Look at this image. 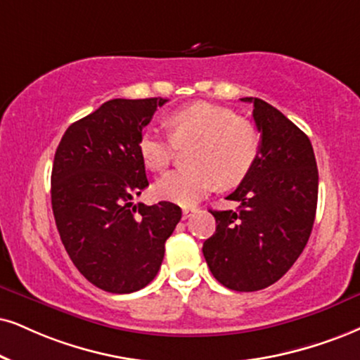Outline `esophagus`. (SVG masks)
I'll return each instance as SVG.
<instances>
[{
  "label": "esophagus",
  "instance_id": "esophagus-1",
  "mask_svg": "<svg viewBox=\"0 0 360 360\" xmlns=\"http://www.w3.org/2000/svg\"><path fill=\"white\" fill-rule=\"evenodd\" d=\"M195 212H197V208H193V207H185L184 208V219H190V217H192Z\"/></svg>",
  "mask_w": 360,
  "mask_h": 360
}]
</instances>
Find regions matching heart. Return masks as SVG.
Wrapping results in <instances>:
<instances>
[{
  "label": "heart",
  "instance_id": "obj_1",
  "mask_svg": "<svg viewBox=\"0 0 360 360\" xmlns=\"http://www.w3.org/2000/svg\"><path fill=\"white\" fill-rule=\"evenodd\" d=\"M172 135L146 128L139 139V152L146 168L162 172L170 165L176 145L192 148V167L168 172L155 185L163 200L193 205L217 185L235 187L245 179L259 155V131L250 120L237 117L225 106L195 101L175 110L167 120Z\"/></svg>",
  "mask_w": 360,
  "mask_h": 360
}]
</instances>
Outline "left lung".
<instances>
[{"label":"left lung","instance_id":"obj_1","mask_svg":"<svg viewBox=\"0 0 360 360\" xmlns=\"http://www.w3.org/2000/svg\"><path fill=\"white\" fill-rule=\"evenodd\" d=\"M254 103L259 155L227 200L237 210H210L217 229L203 242L208 269L221 285L254 292L272 285L294 265L312 232L319 172L309 136L260 98Z\"/></svg>","mask_w":360,"mask_h":360}]
</instances>
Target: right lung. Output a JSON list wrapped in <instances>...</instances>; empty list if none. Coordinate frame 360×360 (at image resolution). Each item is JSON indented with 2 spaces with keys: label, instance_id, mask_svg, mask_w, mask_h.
Instances as JSON below:
<instances>
[{
  "label": "right lung",
  "instance_id": "add662e5",
  "mask_svg": "<svg viewBox=\"0 0 360 360\" xmlns=\"http://www.w3.org/2000/svg\"><path fill=\"white\" fill-rule=\"evenodd\" d=\"M165 98L106 101L72 123L51 172L56 229L79 274L101 290L130 294L153 281L179 205H135L148 187L139 139Z\"/></svg>",
  "mask_w": 360,
  "mask_h": 360
}]
</instances>
